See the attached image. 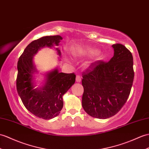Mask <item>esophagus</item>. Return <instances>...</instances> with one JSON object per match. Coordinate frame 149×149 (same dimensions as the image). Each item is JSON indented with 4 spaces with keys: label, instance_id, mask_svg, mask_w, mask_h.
Returning a JSON list of instances; mask_svg holds the SVG:
<instances>
[{
    "label": "esophagus",
    "instance_id": "34e87169",
    "mask_svg": "<svg viewBox=\"0 0 149 149\" xmlns=\"http://www.w3.org/2000/svg\"><path fill=\"white\" fill-rule=\"evenodd\" d=\"M76 81L78 82H80L81 81V77L79 75H76Z\"/></svg>",
    "mask_w": 149,
    "mask_h": 149
}]
</instances>
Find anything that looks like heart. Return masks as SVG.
Segmentation results:
<instances>
[{"label": "heart", "mask_w": 149, "mask_h": 149, "mask_svg": "<svg viewBox=\"0 0 149 149\" xmlns=\"http://www.w3.org/2000/svg\"><path fill=\"white\" fill-rule=\"evenodd\" d=\"M77 53L80 55H93L98 53V51L96 49H91L89 47H81L79 48L77 51Z\"/></svg>", "instance_id": "1"}]
</instances>
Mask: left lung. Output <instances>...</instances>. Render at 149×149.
Instances as JSON below:
<instances>
[{
    "label": "left lung",
    "instance_id": "1",
    "mask_svg": "<svg viewBox=\"0 0 149 149\" xmlns=\"http://www.w3.org/2000/svg\"><path fill=\"white\" fill-rule=\"evenodd\" d=\"M112 47L114 54L109 61H96L82 73V105L95 118L116 115L126 103L133 85L132 54L121 44H114Z\"/></svg>",
    "mask_w": 149,
    "mask_h": 149
}]
</instances>
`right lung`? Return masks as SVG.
<instances>
[{
  "label": "right lung",
  "mask_w": 149,
  "mask_h": 149,
  "mask_svg": "<svg viewBox=\"0 0 149 149\" xmlns=\"http://www.w3.org/2000/svg\"><path fill=\"white\" fill-rule=\"evenodd\" d=\"M60 36L42 37L32 41L24 50L17 65L16 89L24 106L36 117L49 120L58 116L63 107V95L75 81L74 73L65 74L54 69L46 75L45 84L40 89H33V74L36 72L33 56L40 48L58 46ZM59 56L61 52L56 48Z\"/></svg>",
  "instance_id": "right-lung-1"
}]
</instances>
